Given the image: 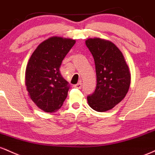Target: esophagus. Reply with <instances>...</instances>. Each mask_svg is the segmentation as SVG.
<instances>
[{
  "mask_svg": "<svg viewBox=\"0 0 155 155\" xmlns=\"http://www.w3.org/2000/svg\"><path fill=\"white\" fill-rule=\"evenodd\" d=\"M73 87H74V88H81V87H82V83L81 82L78 83H77V84L74 85Z\"/></svg>",
  "mask_w": 155,
  "mask_h": 155,
  "instance_id": "obj_1",
  "label": "esophagus"
}]
</instances>
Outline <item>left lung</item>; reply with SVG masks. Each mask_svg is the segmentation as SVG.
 <instances>
[{
	"mask_svg": "<svg viewBox=\"0 0 155 155\" xmlns=\"http://www.w3.org/2000/svg\"><path fill=\"white\" fill-rule=\"evenodd\" d=\"M86 45L94 57L97 74L96 89L87 100L92 109L105 112L126 96L130 85V69L122 53L111 41L94 38L87 39Z\"/></svg>",
	"mask_w": 155,
	"mask_h": 155,
	"instance_id": "obj_1",
	"label": "left lung"
}]
</instances>
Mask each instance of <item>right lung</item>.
I'll use <instances>...</instances> for the list:
<instances>
[{
  "instance_id": "1",
  "label": "right lung",
  "mask_w": 155,
  "mask_h": 155,
  "mask_svg": "<svg viewBox=\"0 0 155 155\" xmlns=\"http://www.w3.org/2000/svg\"><path fill=\"white\" fill-rule=\"evenodd\" d=\"M75 40L53 36L41 42L31 55L25 71L28 94L39 108L47 113L58 110L67 98L69 83L60 67Z\"/></svg>"
}]
</instances>
